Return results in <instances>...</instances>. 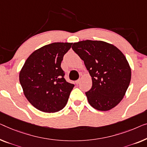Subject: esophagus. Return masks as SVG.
<instances>
[{
  "label": "esophagus",
  "mask_w": 147,
  "mask_h": 147,
  "mask_svg": "<svg viewBox=\"0 0 147 147\" xmlns=\"http://www.w3.org/2000/svg\"><path fill=\"white\" fill-rule=\"evenodd\" d=\"M80 82H81V79H79V80H78L77 81H76V84L78 85V84H80Z\"/></svg>",
  "instance_id": "34e87169"
}]
</instances>
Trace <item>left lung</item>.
<instances>
[{
	"mask_svg": "<svg viewBox=\"0 0 147 147\" xmlns=\"http://www.w3.org/2000/svg\"><path fill=\"white\" fill-rule=\"evenodd\" d=\"M72 49L90 74L92 87L86 93L89 103L99 111H109L120 103L129 86L131 69L119 49L107 42L83 40Z\"/></svg>",
	"mask_w": 147,
	"mask_h": 147,
	"instance_id": "8db88e82",
	"label": "left lung"
}]
</instances>
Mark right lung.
<instances>
[{"instance_id": "obj_1", "label": "right lung", "mask_w": 147, "mask_h": 147, "mask_svg": "<svg viewBox=\"0 0 147 147\" xmlns=\"http://www.w3.org/2000/svg\"><path fill=\"white\" fill-rule=\"evenodd\" d=\"M72 43L54 42L32 53L19 74L23 92L37 109L55 113L67 104L74 85L67 82L61 63Z\"/></svg>"}]
</instances>
